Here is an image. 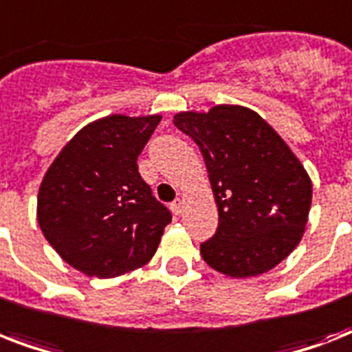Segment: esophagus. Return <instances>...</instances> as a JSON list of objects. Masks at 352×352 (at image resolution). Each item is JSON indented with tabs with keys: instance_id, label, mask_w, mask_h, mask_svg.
I'll list each match as a JSON object with an SVG mask.
<instances>
[{
	"instance_id": "esophagus-1",
	"label": "esophagus",
	"mask_w": 352,
	"mask_h": 352,
	"mask_svg": "<svg viewBox=\"0 0 352 352\" xmlns=\"http://www.w3.org/2000/svg\"><path fill=\"white\" fill-rule=\"evenodd\" d=\"M171 212H173V214L175 215H181L182 214V201L181 199H175V201H173V203H171Z\"/></svg>"
}]
</instances>
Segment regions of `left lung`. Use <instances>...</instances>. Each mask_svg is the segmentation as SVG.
<instances>
[{"instance_id": "1", "label": "left lung", "mask_w": 352, "mask_h": 352, "mask_svg": "<svg viewBox=\"0 0 352 352\" xmlns=\"http://www.w3.org/2000/svg\"><path fill=\"white\" fill-rule=\"evenodd\" d=\"M203 153L219 226L201 245L210 267L254 278L278 267L300 245L312 203V181L267 120L248 107L219 104L173 117Z\"/></svg>"}]
</instances>
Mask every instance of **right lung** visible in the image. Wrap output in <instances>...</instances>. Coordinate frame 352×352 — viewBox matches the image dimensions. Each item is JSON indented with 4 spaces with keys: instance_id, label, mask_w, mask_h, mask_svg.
Returning <instances> with one entry per match:
<instances>
[{
    "instance_id": "right-lung-1",
    "label": "right lung",
    "mask_w": 352,
    "mask_h": 352,
    "mask_svg": "<svg viewBox=\"0 0 352 352\" xmlns=\"http://www.w3.org/2000/svg\"><path fill=\"white\" fill-rule=\"evenodd\" d=\"M160 115H109L84 126L52 160L36 217L58 256L85 276L117 278L155 256L171 214L137 159Z\"/></svg>"
}]
</instances>
